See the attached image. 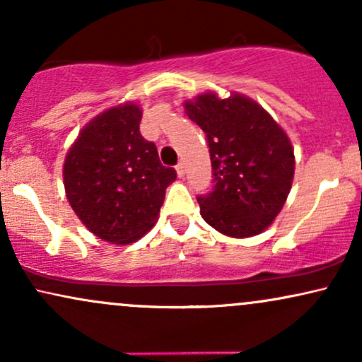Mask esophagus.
Listing matches in <instances>:
<instances>
[{"label":"esophagus","mask_w":362,"mask_h":362,"mask_svg":"<svg viewBox=\"0 0 362 362\" xmlns=\"http://www.w3.org/2000/svg\"><path fill=\"white\" fill-rule=\"evenodd\" d=\"M175 170H177V175L180 177V178L185 175V168H184V165H182V163H178L177 167H175Z\"/></svg>","instance_id":"obj_1"}]
</instances>
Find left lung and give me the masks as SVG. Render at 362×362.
Instances as JSON below:
<instances>
[{
    "label": "left lung",
    "instance_id": "1",
    "mask_svg": "<svg viewBox=\"0 0 362 362\" xmlns=\"http://www.w3.org/2000/svg\"><path fill=\"white\" fill-rule=\"evenodd\" d=\"M207 136L214 189L197 197L202 219L230 238L267 230L286 204L294 178L289 136L259 102L231 91H202L184 102Z\"/></svg>",
    "mask_w": 362,
    "mask_h": 362
}]
</instances>
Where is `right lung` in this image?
<instances>
[{
  "mask_svg": "<svg viewBox=\"0 0 362 362\" xmlns=\"http://www.w3.org/2000/svg\"><path fill=\"white\" fill-rule=\"evenodd\" d=\"M136 102L109 107L85 124L62 165L69 206L103 242H138L156 224L165 190L177 173L160 163L155 143L141 136Z\"/></svg>",
  "mask_w": 362,
  "mask_h": 362,
  "instance_id": "add662e5",
  "label": "right lung"
}]
</instances>
